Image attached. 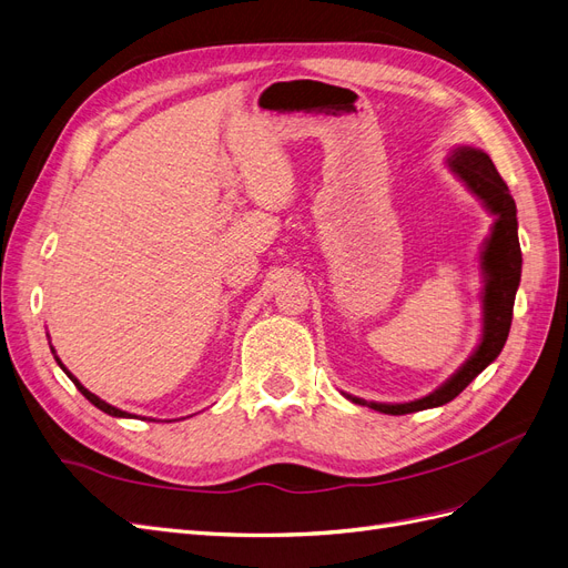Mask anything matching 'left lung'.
I'll list each match as a JSON object with an SVG mask.
<instances>
[{
    "mask_svg": "<svg viewBox=\"0 0 568 568\" xmlns=\"http://www.w3.org/2000/svg\"><path fill=\"white\" fill-rule=\"evenodd\" d=\"M450 168L455 170V175L488 205L490 213L497 215L493 234L488 239V246L484 251V272H486L484 338H480L476 353L462 365V369L453 374V379L445 382L438 390L426 395L422 400L403 403V405H384V403H365L348 395L353 403L379 409L384 415H409V412H419V409L450 403L493 363L497 355H500L505 341L509 336L511 315H514V296H517L519 280H521L517 203H514V199L509 196V189L500 178V173L495 170L488 153L471 146H459L453 151Z\"/></svg>",
    "mask_w": 568,
    "mask_h": 568,
    "instance_id": "obj_1",
    "label": "left lung"
}]
</instances>
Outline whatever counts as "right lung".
Instances as JSON below:
<instances>
[{
  "instance_id": "right-lung-1",
  "label": "right lung",
  "mask_w": 568,
  "mask_h": 568,
  "mask_svg": "<svg viewBox=\"0 0 568 568\" xmlns=\"http://www.w3.org/2000/svg\"><path fill=\"white\" fill-rule=\"evenodd\" d=\"M51 353H54V348H51ZM54 357H57V355H54ZM57 363L61 365V359H59V357H57ZM61 369H63V372H65L68 376H71V382H73V384L78 386V390H80V393L84 395V398H88V400H90V403H92L94 407H99L101 412H106V415H111V417H130V415H128V412H123V409H118V407H113V405H109V403H104V400H99V398H97V395H94V393H90L88 388H84V386H82V384H80V382L75 379V376H73L71 372H68V369H65L63 365H61Z\"/></svg>"
}]
</instances>
